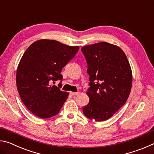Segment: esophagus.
Wrapping results in <instances>:
<instances>
[{
	"instance_id": "1",
	"label": "esophagus",
	"mask_w": 154,
	"mask_h": 154,
	"mask_svg": "<svg viewBox=\"0 0 154 154\" xmlns=\"http://www.w3.org/2000/svg\"><path fill=\"white\" fill-rule=\"evenodd\" d=\"M79 94V92H70V94L72 95V96H76L78 95Z\"/></svg>"
}]
</instances>
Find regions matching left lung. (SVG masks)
I'll return each instance as SVG.
<instances>
[{"instance_id": "8db88e82", "label": "left lung", "mask_w": 154, "mask_h": 154, "mask_svg": "<svg viewBox=\"0 0 154 154\" xmlns=\"http://www.w3.org/2000/svg\"><path fill=\"white\" fill-rule=\"evenodd\" d=\"M88 64L90 101L83 106L88 118L107 120L126 103L132 88V69L123 50L100 42L82 48Z\"/></svg>"}]
</instances>
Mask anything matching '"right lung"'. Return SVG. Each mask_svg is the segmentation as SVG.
Segmentation results:
<instances>
[{
    "label": "right lung",
    "mask_w": 154,
    "mask_h": 154,
    "mask_svg": "<svg viewBox=\"0 0 154 154\" xmlns=\"http://www.w3.org/2000/svg\"><path fill=\"white\" fill-rule=\"evenodd\" d=\"M79 49L56 40L41 39L26 50L17 66L16 84L22 101L31 113L42 119L59 113L69 94L51 83L62 81V68Z\"/></svg>",
    "instance_id": "right-lung-1"
}]
</instances>
